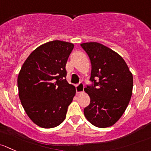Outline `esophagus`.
<instances>
[{
    "mask_svg": "<svg viewBox=\"0 0 151 151\" xmlns=\"http://www.w3.org/2000/svg\"><path fill=\"white\" fill-rule=\"evenodd\" d=\"M83 88H84V85L82 81H80L77 85H76V91L77 93H81L83 91Z\"/></svg>",
    "mask_w": 151,
    "mask_h": 151,
    "instance_id": "esophagus-1",
    "label": "esophagus"
}]
</instances>
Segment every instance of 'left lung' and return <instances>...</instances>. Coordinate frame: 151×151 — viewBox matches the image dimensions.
Segmentation results:
<instances>
[{
	"label": "left lung",
	"mask_w": 151,
	"mask_h": 151,
	"mask_svg": "<svg viewBox=\"0 0 151 151\" xmlns=\"http://www.w3.org/2000/svg\"><path fill=\"white\" fill-rule=\"evenodd\" d=\"M91 64L90 81L85 91L90 104L83 110L86 119L99 128L113 126L129 105L133 76L124 59L107 46L97 43H81Z\"/></svg>",
	"instance_id": "left-lung-1"
}]
</instances>
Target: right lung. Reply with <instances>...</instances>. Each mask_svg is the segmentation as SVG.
Returning <instances> with one entry per match:
<instances>
[{
	"label": "right lung",
	"mask_w": 151,
	"mask_h": 151,
	"mask_svg": "<svg viewBox=\"0 0 151 151\" xmlns=\"http://www.w3.org/2000/svg\"><path fill=\"white\" fill-rule=\"evenodd\" d=\"M74 48L68 42L53 41L35 49L19 73V97L29 119L43 128L65 120L76 88L66 80L67 61Z\"/></svg>",
	"instance_id": "add662e5"
}]
</instances>
